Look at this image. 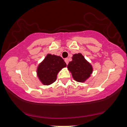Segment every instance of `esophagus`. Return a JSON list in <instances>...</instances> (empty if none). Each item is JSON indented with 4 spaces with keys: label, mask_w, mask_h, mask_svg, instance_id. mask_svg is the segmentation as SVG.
Returning a JSON list of instances; mask_svg holds the SVG:
<instances>
[{
    "label": "esophagus",
    "mask_w": 127,
    "mask_h": 127,
    "mask_svg": "<svg viewBox=\"0 0 127 127\" xmlns=\"http://www.w3.org/2000/svg\"><path fill=\"white\" fill-rule=\"evenodd\" d=\"M64 62H65V63H66V64L67 65L68 63V59H65Z\"/></svg>",
    "instance_id": "1"
}]
</instances>
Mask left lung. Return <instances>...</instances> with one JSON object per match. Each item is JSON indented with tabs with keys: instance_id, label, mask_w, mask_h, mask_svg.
Returning <instances> with one entry per match:
<instances>
[{
	"instance_id": "1",
	"label": "left lung",
	"mask_w": 127,
	"mask_h": 127,
	"mask_svg": "<svg viewBox=\"0 0 127 127\" xmlns=\"http://www.w3.org/2000/svg\"><path fill=\"white\" fill-rule=\"evenodd\" d=\"M73 78L79 82H84L90 77L93 71V67L81 53L73 55L72 61L67 65Z\"/></svg>"
}]
</instances>
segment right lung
Returning <instances> with one entry per match:
<instances>
[{
  "instance_id": "obj_1",
  "label": "right lung",
  "mask_w": 127,
  "mask_h": 127,
  "mask_svg": "<svg viewBox=\"0 0 127 127\" xmlns=\"http://www.w3.org/2000/svg\"><path fill=\"white\" fill-rule=\"evenodd\" d=\"M66 64L61 57L48 54L37 68V75L45 85H49L56 81L57 74Z\"/></svg>"
}]
</instances>
